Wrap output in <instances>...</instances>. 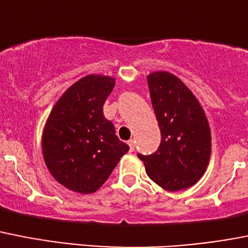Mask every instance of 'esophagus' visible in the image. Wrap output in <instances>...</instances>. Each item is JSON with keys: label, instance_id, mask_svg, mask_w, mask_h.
<instances>
[{"label": "esophagus", "instance_id": "obj_1", "mask_svg": "<svg viewBox=\"0 0 248 248\" xmlns=\"http://www.w3.org/2000/svg\"><path fill=\"white\" fill-rule=\"evenodd\" d=\"M128 144H129V148H130V152H134L135 141L133 140V139H130V140H128Z\"/></svg>", "mask_w": 248, "mask_h": 248}]
</instances>
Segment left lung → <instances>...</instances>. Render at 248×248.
I'll return each mask as SVG.
<instances>
[{
	"label": "left lung",
	"mask_w": 248,
	"mask_h": 248,
	"mask_svg": "<svg viewBox=\"0 0 248 248\" xmlns=\"http://www.w3.org/2000/svg\"><path fill=\"white\" fill-rule=\"evenodd\" d=\"M150 99L160 129V144L149 155L138 153L149 178L169 192L193 186L206 172L211 132L202 107L172 74L148 76Z\"/></svg>",
	"instance_id": "1"
}]
</instances>
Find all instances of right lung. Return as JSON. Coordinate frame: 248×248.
Here are the masks:
<instances>
[{"mask_svg":"<svg viewBox=\"0 0 248 248\" xmlns=\"http://www.w3.org/2000/svg\"><path fill=\"white\" fill-rule=\"evenodd\" d=\"M114 85L109 76H85L67 89L48 116L42 153L50 173L67 189L94 193L129 150L103 113Z\"/></svg>","mask_w":248,"mask_h":248,"instance_id":"right-lung-1","label":"right lung"}]
</instances>
